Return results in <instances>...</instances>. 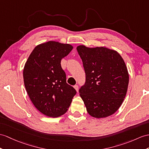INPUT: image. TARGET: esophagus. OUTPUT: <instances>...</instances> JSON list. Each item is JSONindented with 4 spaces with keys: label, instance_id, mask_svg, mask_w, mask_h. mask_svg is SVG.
Here are the masks:
<instances>
[{
    "label": "esophagus",
    "instance_id": "1",
    "mask_svg": "<svg viewBox=\"0 0 149 149\" xmlns=\"http://www.w3.org/2000/svg\"><path fill=\"white\" fill-rule=\"evenodd\" d=\"M74 89L76 90V91H77V92H78V89H79L78 86L77 85H75L74 86Z\"/></svg>",
    "mask_w": 149,
    "mask_h": 149
}]
</instances>
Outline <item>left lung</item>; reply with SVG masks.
I'll return each mask as SVG.
<instances>
[{"instance_id":"8db88e82","label":"left lung","mask_w":149,"mask_h":149,"mask_svg":"<svg viewBox=\"0 0 149 149\" xmlns=\"http://www.w3.org/2000/svg\"><path fill=\"white\" fill-rule=\"evenodd\" d=\"M77 49L86 74L79 92L86 111L93 118L109 116L120 107L128 90L125 61L117 51L106 47L79 45Z\"/></svg>"}]
</instances>
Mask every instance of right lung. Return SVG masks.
<instances>
[{
    "label": "right lung",
    "instance_id": "add662e5",
    "mask_svg": "<svg viewBox=\"0 0 149 149\" xmlns=\"http://www.w3.org/2000/svg\"><path fill=\"white\" fill-rule=\"evenodd\" d=\"M73 47L49 41L35 47L25 63L24 84L28 95L37 109L47 116L57 118L70 107L77 91L66 83L61 59Z\"/></svg>",
    "mask_w": 149,
    "mask_h": 149
}]
</instances>
